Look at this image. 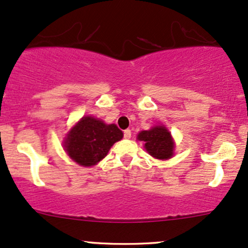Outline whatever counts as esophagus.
Segmentation results:
<instances>
[{
	"mask_svg": "<svg viewBox=\"0 0 248 248\" xmlns=\"http://www.w3.org/2000/svg\"><path fill=\"white\" fill-rule=\"evenodd\" d=\"M130 136H132V132H130L129 129L124 130V138L127 139V140H128V139H130Z\"/></svg>",
	"mask_w": 248,
	"mask_h": 248,
	"instance_id": "obj_1",
	"label": "esophagus"
}]
</instances>
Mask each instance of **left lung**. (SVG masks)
<instances>
[{"mask_svg":"<svg viewBox=\"0 0 248 248\" xmlns=\"http://www.w3.org/2000/svg\"><path fill=\"white\" fill-rule=\"evenodd\" d=\"M139 141L144 142V148L149 155L158 160H169L173 156L175 142L166 126L158 124L149 130H142L138 135Z\"/></svg>","mask_w":248,"mask_h":248,"instance_id":"left-lung-1","label":"left lung"}]
</instances>
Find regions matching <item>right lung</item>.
Instances as JSON below:
<instances>
[{
    "label": "right lung",
    "instance_id": "right-lung-1",
    "mask_svg": "<svg viewBox=\"0 0 248 248\" xmlns=\"http://www.w3.org/2000/svg\"><path fill=\"white\" fill-rule=\"evenodd\" d=\"M124 138L116 124H106L94 116H84L71 128L64 148L73 161L84 167L95 166L115 142Z\"/></svg>",
    "mask_w": 248,
    "mask_h": 248
}]
</instances>
